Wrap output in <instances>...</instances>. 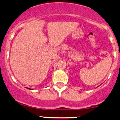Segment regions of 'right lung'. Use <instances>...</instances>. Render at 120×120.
<instances>
[{
  "mask_svg": "<svg viewBox=\"0 0 120 120\" xmlns=\"http://www.w3.org/2000/svg\"><path fill=\"white\" fill-rule=\"evenodd\" d=\"M28 89H30V90H31V89H30V88H28Z\"/></svg>",
  "mask_w": 120,
  "mask_h": 120,
  "instance_id": "add662e5",
  "label": "right lung"
}]
</instances>
